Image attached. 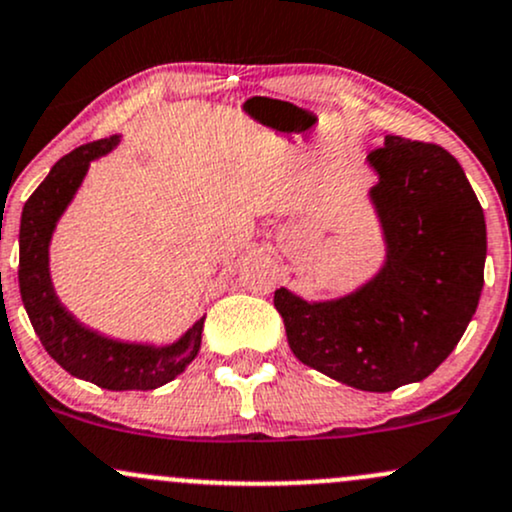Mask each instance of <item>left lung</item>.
<instances>
[{"label":"left lung","instance_id":"obj_1","mask_svg":"<svg viewBox=\"0 0 512 512\" xmlns=\"http://www.w3.org/2000/svg\"><path fill=\"white\" fill-rule=\"evenodd\" d=\"M386 265L338 301L274 291L286 338L308 367L362 391L423 381L462 340L484 289V209L457 160L435 143L386 136L367 155Z\"/></svg>","mask_w":512,"mask_h":512}]
</instances>
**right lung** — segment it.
<instances>
[{
	"label": "right lung",
	"mask_w": 512,
	"mask_h": 512,
	"mask_svg": "<svg viewBox=\"0 0 512 512\" xmlns=\"http://www.w3.org/2000/svg\"><path fill=\"white\" fill-rule=\"evenodd\" d=\"M119 138L80 145L58 160L28 196L19 230V289L41 345L65 372L109 391H150L182 374L201 347V316L182 340L167 347L128 345L82 328L60 306L48 274V243L60 213L70 204L94 157L106 155Z\"/></svg>",
	"instance_id": "obj_1"
}]
</instances>
